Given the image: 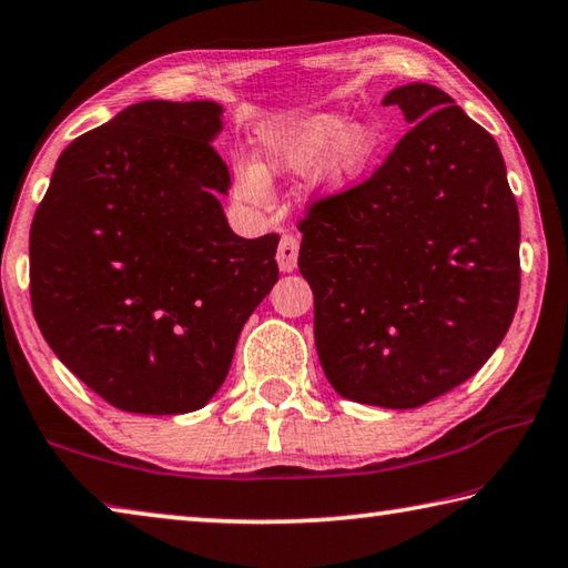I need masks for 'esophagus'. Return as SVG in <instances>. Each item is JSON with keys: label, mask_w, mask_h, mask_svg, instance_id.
<instances>
[{"label": "esophagus", "mask_w": 568, "mask_h": 568, "mask_svg": "<svg viewBox=\"0 0 568 568\" xmlns=\"http://www.w3.org/2000/svg\"><path fill=\"white\" fill-rule=\"evenodd\" d=\"M296 258H300V239H296L294 234H284L282 242H278V248H276L278 268L286 274L294 272Z\"/></svg>", "instance_id": "1"}]
</instances>
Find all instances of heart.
I'll use <instances>...</instances> for the list:
<instances>
[{"instance_id":"b5f03b06","label":"heart","mask_w":568,"mask_h":568,"mask_svg":"<svg viewBox=\"0 0 568 568\" xmlns=\"http://www.w3.org/2000/svg\"><path fill=\"white\" fill-rule=\"evenodd\" d=\"M379 136L369 124H346L336 114H282L258 129V162L239 172L236 189L246 202H264L276 174H314L326 189H339L372 162Z\"/></svg>"}]
</instances>
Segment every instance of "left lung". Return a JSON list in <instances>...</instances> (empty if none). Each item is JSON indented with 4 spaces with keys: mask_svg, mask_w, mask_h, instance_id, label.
Wrapping results in <instances>:
<instances>
[{
    "mask_svg": "<svg viewBox=\"0 0 568 568\" xmlns=\"http://www.w3.org/2000/svg\"><path fill=\"white\" fill-rule=\"evenodd\" d=\"M414 124L300 232L314 342L344 399L416 409L481 369L519 304V206L494 136L439 87L392 89Z\"/></svg>",
    "mask_w": 568,
    "mask_h": 568,
    "instance_id": "8db88e82",
    "label": "left lung"
}]
</instances>
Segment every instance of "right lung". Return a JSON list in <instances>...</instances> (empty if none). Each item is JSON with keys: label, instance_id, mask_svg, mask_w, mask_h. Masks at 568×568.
I'll use <instances>...</instances> for the list:
<instances>
[{"label": "right lung", "instance_id": "obj_1", "mask_svg": "<svg viewBox=\"0 0 568 568\" xmlns=\"http://www.w3.org/2000/svg\"><path fill=\"white\" fill-rule=\"evenodd\" d=\"M222 114L206 99L122 109L59 154L34 214V320L59 362L122 412L202 409L278 282V236L242 239L224 216Z\"/></svg>", "mask_w": 568, "mask_h": 568}]
</instances>
